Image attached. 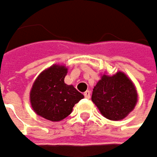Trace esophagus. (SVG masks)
<instances>
[{"mask_svg": "<svg viewBox=\"0 0 157 157\" xmlns=\"http://www.w3.org/2000/svg\"><path fill=\"white\" fill-rule=\"evenodd\" d=\"M84 96H85V98H86V99H90V90H86V91L84 93Z\"/></svg>", "mask_w": 157, "mask_h": 157, "instance_id": "1", "label": "esophagus"}]
</instances>
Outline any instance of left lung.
<instances>
[{
    "label": "left lung",
    "mask_w": 157,
    "mask_h": 157,
    "mask_svg": "<svg viewBox=\"0 0 157 157\" xmlns=\"http://www.w3.org/2000/svg\"><path fill=\"white\" fill-rule=\"evenodd\" d=\"M91 100L106 118L118 121L133 109L137 93L132 82L119 71L113 76H102L94 86Z\"/></svg>",
    "instance_id": "left-lung-1"
}]
</instances>
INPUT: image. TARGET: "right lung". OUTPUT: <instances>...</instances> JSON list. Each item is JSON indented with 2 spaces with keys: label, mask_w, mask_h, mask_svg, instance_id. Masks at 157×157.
Here are the masks:
<instances>
[{
  "label": "right lung",
  "mask_w": 157,
  "mask_h": 157,
  "mask_svg": "<svg viewBox=\"0 0 157 157\" xmlns=\"http://www.w3.org/2000/svg\"><path fill=\"white\" fill-rule=\"evenodd\" d=\"M67 68L54 65L43 71L30 91V103L35 113L50 121H60L71 113L84 95L73 86L65 84Z\"/></svg>",
  "instance_id": "right-lung-1"
}]
</instances>
